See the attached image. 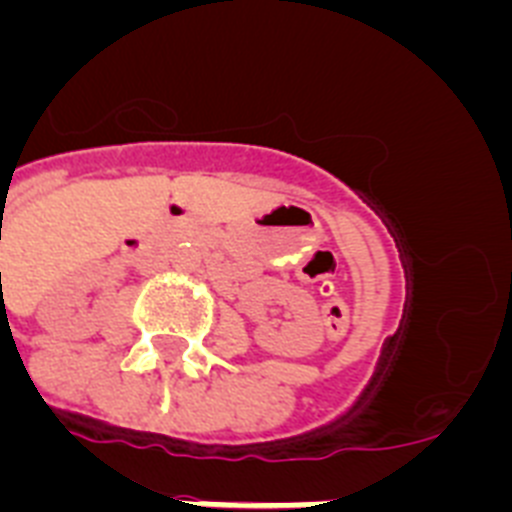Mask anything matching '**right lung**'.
Wrapping results in <instances>:
<instances>
[{
	"label": "right lung",
	"mask_w": 512,
	"mask_h": 512,
	"mask_svg": "<svg viewBox=\"0 0 512 512\" xmlns=\"http://www.w3.org/2000/svg\"><path fill=\"white\" fill-rule=\"evenodd\" d=\"M0 277H2V274H0Z\"/></svg>",
	"instance_id": "1"
}]
</instances>
